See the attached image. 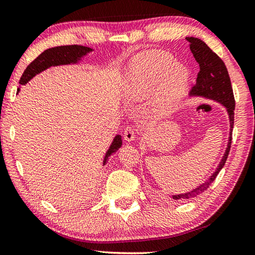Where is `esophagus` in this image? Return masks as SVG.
Instances as JSON below:
<instances>
[{
  "mask_svg": "<svg viewBox=\"0 0 255 255\" xmlns=\"http://www.w3.org/2000/svg\"><path fill=\"white\" fill-rule=\"evenodd\" d=\"M124 137H125V140L132 141L133 138H135V131H133V128L130 126H127L126 128H125Z\"/></svg>",
  "mask_w": 255,
  "mask_h": 255,
  "instance_id": "34e87169",
  "label": "esophagus"
}]
</instances>
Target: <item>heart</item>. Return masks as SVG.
I'll list each match as a JSON object with an SVG mask.
<instances>
[{
    "label": "heart",
    "instance_id": "heart-1",
    "mask_svg": "<svg viewBox=\"0 0 255 255\" xmlns=\"http://www.w3.org/2000/svg\"><path fill=\"white\" fill-rule=\"evenodd\" d=\"M188 81V68L174 62L173 56L165 51H146L132 60L126 97L138 101L157 89L155 106L162 114H169L184 96Z\"/></svg>",
    "mask_w": 255,
    "mask_h": 255
}]
</instances>
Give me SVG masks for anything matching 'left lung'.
<instances>
[{"instance_id":"left-lung-1","label":"left lung","mask_w":255,"mask_h":255,"mask_svg":"<svg viewBox=\"0 0 255 255\" xmlns=\"http://www.w3.org/2000/svg\"><path fill=\"white\" fill-rule=\"evenodd\" d=\"M190 42V50L195 56L197 63L199 64L200 71L198 73L196 84L192 86L190 94L191 96H199L213 99L219 103H222L224 107H226L228 116H230L231 122V132L228 138V144L226 152L224 154L221 163L215 171V173L206 181L205 183L200 184L199 187L191 190L187 193L182 195H175L171 198L174 200L179 199H190V198L197 197L209 188V185L214 182L216 176L219 173V171L225 165L228 154H230L231 145H232V130L234 126V110H235V99L233 93V88L231 84V79L228 75V71L225 64L219 56L214 53L204 41L198 39L195 37L185 38Z\"/></svg>"}]
</instances>
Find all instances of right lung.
Instances as JSON below:
<instances>
[{"label":"right lung","mask_w":255,"mask_h":255,"mask_svg":"<svg viewBox=\"0 0 255 255\" xmlns=\"http://www.w3.org/2000/svg\"><path fill=\"white\" fill-rule=\"evenodd\" d=\"M90 51H92L91 48L85 46L80 45H68V46H58L54 47V48H49L41 53L38 57L32 60L25 68L22 76H21L19 83L21 85H24L25 83L32 79L34 75L39 74L40 72L45 71L46 68L50 66H57V65H66V64H75L81 60V58L85 56ZM18 89V92H19ZM123 140L122 136L117 135L114 138V141L110 145L109 149L105 156V161H103V165L107 163L108 158L111 156L112 154L117 152V150L122 147Z\"/></svg>","instance_id":"obj_1"}]
</instances>
